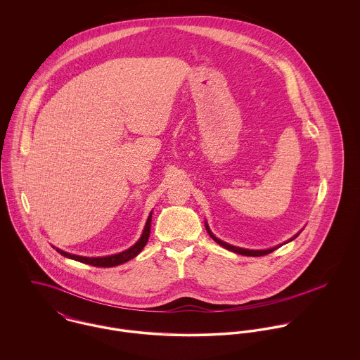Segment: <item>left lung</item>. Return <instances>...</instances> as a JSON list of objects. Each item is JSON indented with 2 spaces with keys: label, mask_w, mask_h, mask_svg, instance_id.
Masks as SVG:
<instances>
[{
  "label": "left lung",
  "mask_w": 360,
  "mask_h": 360,
  "mask_svg": "<svg viewBox=\"0 0 360 360\" xmlns=\"http://www.w3.org/2000/svg\"><path fill=\"white\" fill-rule=\"evenodd\" d=\"M206 231H207V234L219 244V245H221V247H224L226 250H229V251H231V252H236V254H240V255H244V257H263V255H267V254H270V252H273V251H276L278 247H281V245H277V247H273V248H269V250H262V251H254V250H245V248H240V247H234V245H230V244H227V243H224V241H221V240H219L217 237H214L213 236V233L210 231V229H209V226L206 224ZM300 234V233H298ZM298 234H295L290 241H292L294 238H297L298 237Z\"/></svg>",
  "instance_id": "1"
}]
</instances>
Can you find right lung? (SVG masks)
<instances>
[{"instance_id":"1","label":"right lung","mask_w":360,"mask_h":360,"mask_svg":"<svg viewBox=\"0 0 360 360\" xmlns=\"http://www.w3.org/2000/svg\"><path fill=\"white\" fill-rule=\"evenodd\" d=\"M151 217H153V212L150 213L148 216V220L146 223V227H144V231L140 237V240L129 250L123 251V252H119L116 255H109V257H79V255H72V254H68L65 251H60L59 248H55L56 252H59L60 255H63L65 257H69V259H73V260H77V262H82V263H86V264H91V266H97V267H112V266H117V264H122L133 257H137L143 248L146 247V244L148 243V237H150V231H151Z\"/></svg>"}]
</instances>
